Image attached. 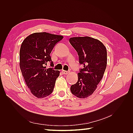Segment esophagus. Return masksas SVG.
Wrapping results in <instances>:
<instances>
[{"label": "esophagus", "instance_id": "34e87169", "mask_svg": "<svg viewBox=\"0 0 133 133\" xmlns=\"http://www.w3.org/2000/svg\"><path fill=\"white\" fill-rule=\"evenodd\" d=\"M62 72L63 73V74H68V73H69V72H68V71H66V70H62Z\"/></svg>", "mask_w": 133, "mask_h": 133}]
</instances>
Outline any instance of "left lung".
Here are the masks:
<instances>
[{
	"label": "left lung",
	"mask_w": 133,
	"mask_h": 133,
	"mask_svg": "<svg viewBox=\"0 0 133 133\" xmlns=\"http://www.w3.org/2000/svg\"><path fill=\"white\" fill-rule=\"evenodd\" d=\"M71 45L77 51L84 68L78 74V80L70 90L74 95L84 99L90 96L101 81L107 64L106 47L99 40L89 37H73Z\"/></svg>",
	"instance_id": "obj_1"
}]
</instances>
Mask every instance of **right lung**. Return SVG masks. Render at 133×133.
Segmentation results:
<instances>
[{
    "mask_svg": "<svg viewBox=\"0 0 133 133\" xmlns=\"http://www.w3.org/2000/svg\"><path fill=\"white\" fill-rule=\"evenodd\" d=\"M63 36L42 32L31 34L24 40L20 49L19 65L23 78L31 94L37 98L49 95L54 89L60 71L48 68L50 54L54 45Z\"/></svg>",
    "mask_w": 133,
    "mask_h": 133,
    "instance_id": "right-lung-1",
    "label": "right lung"
}]
</instances>
